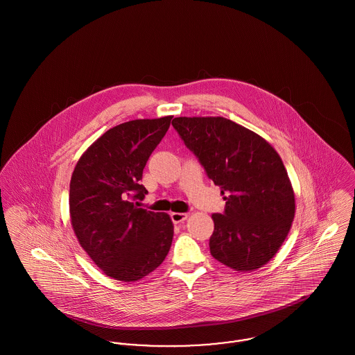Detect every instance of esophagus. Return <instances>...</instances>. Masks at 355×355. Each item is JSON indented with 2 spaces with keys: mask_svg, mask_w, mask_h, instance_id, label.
<instances>
[{
  "mask_svg": "<svg viewBox=\"0 0 355 355\" xmlns=\"http://www.w3.org/2000/svg\"><path fill=\"white\" fill-rule=\"evenodd\" d=\"M170 217H171V220H173L174 223H181V222L187 220L189 216H187L186 213H171Z\"/></svg>",
  "mask_w": 355,
  "mask_h": 355,
  "instance_id": "1",
  "label": "esophagus"
}]
</instances>
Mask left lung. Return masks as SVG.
I'll list each match as a JSON object with an SVG mask.
<instances>
[{
  "label": "left lung",
  "mask_w": 355,
  "mask_h": 355,
  "mask_svg": "<svg viewBox=\"0 0 355 355\" xmlns=\"http://www.w3.org/2000/svg\"><path fill=\"white\" fill-rule=\"evenodd\" d=\"M171 123L226 201L225 213L211 216L210 253L233 270L262 268L285 242L295 216L279 154L261 135L223 117H177Z\"/></svg>",
  "instance_id": "obj_1"
}]
</instances>
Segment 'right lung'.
<instances>
[{"label":"right lung","instance_id":"add662e5","mask_svg":"<svg viewBox=\"0 0 355 355\" xmlns=\"http://www.w3.org/2000/svg\"><path fill=\"white\" fill-rule=\"evenodd\" d=\"M173 116L133 119L109 129L80 157L69 189L70 222L100 270L135 282L169 253L174 226L168 213L138 207L148 190L139 181Z\"/></svg>","mask_w":355,"mask_h":355}]
</instances>
